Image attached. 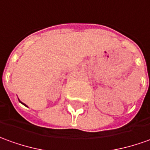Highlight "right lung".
Instances as JSON below:
<instances>
[{
  "mask_svg": "<svg viewBox=\"0 0 150 150\" xmlns=\"http://www.w3.org/2000/svg\"><path fill=\"white\" fill-rule=\"evenodd\" d=\"M18 101H19V102H20V103H21L22 105H24V106H26V107H28V106H27V105H26L25 104H24V103H23V102H22V101H20V100H19V99H18Z\"/></svg>",
  "mask_w": 150,
  "mask_h": 150,
  "instance_id": "1",
  "label": "right lung"
}]
</instances>
